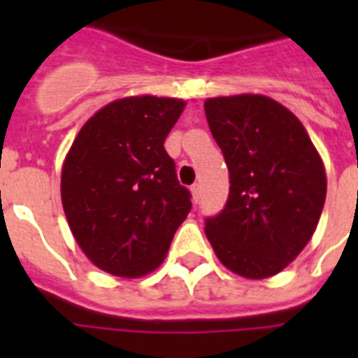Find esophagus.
I'll list each match as a JSON object with an SVG mask.
<instances>
[{"instance_id": "34e87169", "label": "esophagus", "mask_w": 358, "mask_h": 358, "mask_svg": "<svg viewBox=\"0 0 358 358\" xmlns=\"http://www.w3.org/2000/svg\"><path fill=\"white\" fill-rule=\"evenodd\" d=\"M191 195H193V202H195V204L201 201V185L199 184L191 185Z\"/></svg>"}]
</instances>
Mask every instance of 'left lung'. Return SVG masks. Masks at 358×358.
Masks as SVG:
<instances>
[{"instance_id":"obj_1","label":"left lung","mask_w":358,"mask_h":358,"mask_svg":"<svg viewBox=\"0 0 358 358\" xmlns=\"http://www.w3.org/2000/svg\"><path fill=\"white\" fill-rule=\"evenodd\" d=\"M208 126L229 167V201L206 236L230 271L277 275L305 249L322 215L325 169L292 111L267 96L210 98Z\"/></svg>"}]
</instances>
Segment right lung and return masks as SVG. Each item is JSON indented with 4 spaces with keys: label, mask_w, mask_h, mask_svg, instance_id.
Here are the masks:
<instances>
[{
    "label": "right lung",
    "mask_w": 358,
    "mask_h": 358,
    "mask_svg": "<svg viewBox=\"0 0 358 358\" xmlns=\"http://www.w3.org/2000/svg\"><path fill=\"white\" fill-rule=\"evenodd\" d=\"M185 103L131 96L100 109L72 143L61 176L70 230L89 260L117 277H141L167 255L191 210L165 150Z\"/></svg>",
    "instance_id": "add662e5"
}]
</instances>
